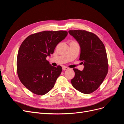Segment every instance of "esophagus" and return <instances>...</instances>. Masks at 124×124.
I'll use <instances>...</instances> for the list:
<instances>
[{
	"mask_svg": "<svg viewBox=\"0 0 124 124\" xmlns=\"http://www.w3.org/2000/svg\"><path fill=\"white\" fill-rule=\"evenodd\" d=\"M62 70H68L69 68H67V67H65V66H63L62 67Z\"/></svg>",
	"mask_w": 124,
	"mask_h": 124,
	"instance_id": "1",
	"label": "esophagus"
}]
</instances>
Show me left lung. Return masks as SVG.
<instances>
[{"label":"left lung","mask_w":124,"mask_h":124,"mask_svg":"<svg viewBox=\"0 0 124 124\" xmlns=\"http://www.w3.org/2000/svg\"><path fill=\"white\" fill-rule=\"evenodd\" d=\"M80 45V60L84 66L82 71L73 69L75 76L71 80L73 87L83 93L89 94L98 88L108 71L106 48L95 34L81 30L69 31Z\"/></svg>","instance_id":"obj_1"}]
</instances>
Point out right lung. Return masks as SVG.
Returning <instances> with one entry per match:
<instances>
[{
	"label": "right lung",
	"instance_id": "add662e5",
	"mask_svg": "<svg viewBox=\"0 0 124 124\" xmlns=\"http://www.w3.org/2000/svg\"><path fill=\"white\" fill-rule=\"evenodd\" d=\"M67 35L63 31H44L29 36L21 44L17 56V74L21 83L35 94L45 95L54 87L62 68L51 66L46 58Z\"/></svg>",
	"mask_w": 124,
	"mask_h": 124
}]
</instances>
